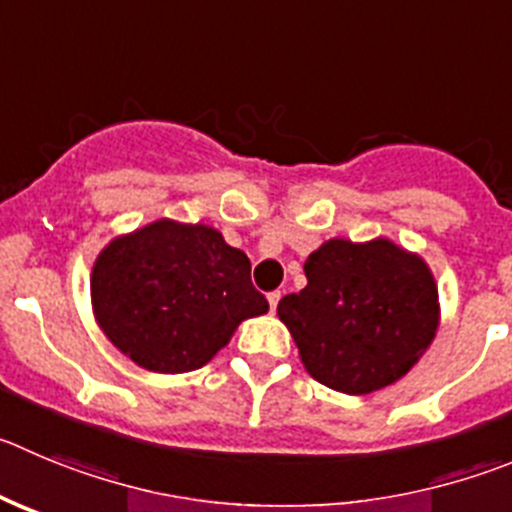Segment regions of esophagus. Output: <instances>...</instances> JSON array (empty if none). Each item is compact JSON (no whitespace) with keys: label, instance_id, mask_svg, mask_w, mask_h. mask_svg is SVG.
Here are the masks:
<instances>
[{"label":"esophagus","instance_id":"1","mask_svg":"<svg viewBox=\"0 0 512 512\" xmlns=\"http://www.w3.org/2000/svg\"><path fill=\"white\" fill-rule=\"evenodd\" d=\"M280 298H283V295H280V290H275V293L267 295V303H270V310H272V313H275V310H278Z\"/></svg>","mask_w":512,"mask_h":512}]
</instances>
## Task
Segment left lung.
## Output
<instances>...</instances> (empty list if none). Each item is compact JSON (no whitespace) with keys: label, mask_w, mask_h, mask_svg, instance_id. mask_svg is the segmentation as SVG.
<instances>
[{"label":"left lung","mask_w":512,"mask_h":512,"mask_svg":"<svg viewBox=\"0 0 512 512\" xmlns=\"http://www.w3.org/2000/svg\"><path fill=\"white\" fill-rule=\"evenodd\" d=\"M300 293L278 303L300 361L315 381L364 396L417 364L439 328V293L427 262L386 237L323 242L305 260Z\"/></svg>","instance_id":"left-lung-1"}]
</instances>
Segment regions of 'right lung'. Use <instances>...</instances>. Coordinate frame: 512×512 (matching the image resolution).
Wrapping results in <instances>:
<instances>
[{
    "label": "right lung",
    "instance_id": "obj_1",
    "mask_svg": "<svg viewBox=\"0 0 512 512\" xmlns=\"http://www.w3.org/2000/svg\"><path fill=\"white\" fill-rule=\"evenodd\" d=\"M90 303L105 338L141 369H202L247 318L267 313L250 260L209 224L156 219L95 257Z\"/></svg>",
    "mask_w": 512,
    "mask_h": 512
}]
</instances>
